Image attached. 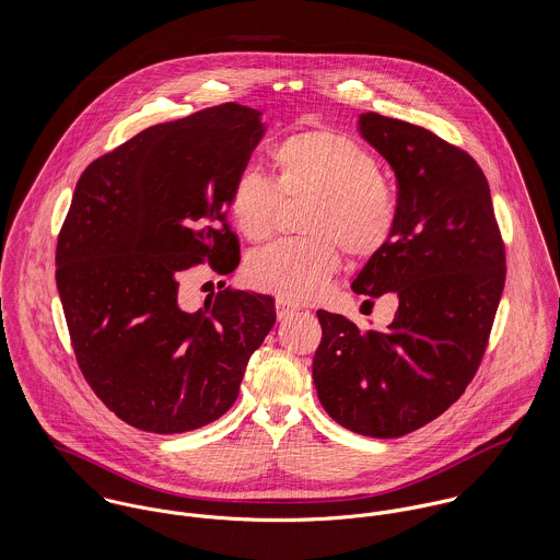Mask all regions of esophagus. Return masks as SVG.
<instances>
[{"mask_svg": "<svg viewBox=\"0 0 560 560\" xmlns=\"http://www.w3.org/2000/svg\"><path fill=\"white\" fill-rule=\"evenodd\" d=\"M298 311H300L298 304H291V302H287V300H282V298L276 302V313H278V319L280 320L293 317Z\"/></svg>", "mask_w": 560, "mask_h": 560, "instance_id": "1", "label": "esophagus"}]
</instances>
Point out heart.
I'll use <instances>...</instances> for the list:
<instances>
[{
  "mask_svg": "<svg viewBox=\"0 0 560 560\" xmlns=\"http://www.w3.org/2000/svg\"><path fill=\"white\" fill-rule=\"evenodd\" d=\"M276 178L243 167L229 194V213L245 240H267L284 198H306L311 237L269 243L247 258L249 280L284 300L308 302L340 267V245L355 258L375 256L397 226V196L377 158L334 129L295 131L271 149Z\"/></svg>",
  "mask_w": 560,
  "mask_h": 560,
  "instance_id": "obj_1",
  "label": "heart"
}]
</instances>
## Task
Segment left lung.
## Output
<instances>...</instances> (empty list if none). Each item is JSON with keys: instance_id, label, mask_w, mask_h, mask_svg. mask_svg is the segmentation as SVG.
<instances>
[{"instance_id": "obj_1", "label": "left lung", "mask_w": 560, "mask_h": 560, "mask_svg": "<svg viewBox=\"0 0 560 560\" xmlns=\"http://www.w3.org/2000/svg\"><path fill=\"white\" fill-rule=\"evenodd\" d=\"M358 131L395 170L399 215L351 289L395 293L399 308L386 329L317 311L313 380L338 424L399 438L446 411L475 377L504 289V245L487 178L468 153L373 112L360 114Z\"/></svg>"}]
</instances>
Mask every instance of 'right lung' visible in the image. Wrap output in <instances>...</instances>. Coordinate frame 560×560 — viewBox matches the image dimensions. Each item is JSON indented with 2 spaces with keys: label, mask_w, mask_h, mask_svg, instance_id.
Instances as JSON below:
<instances>
[{
  "label": "right lung",
  "mask_w": 560,
  "mask_h": 560,
  "mask_svg": "<svg viewBox=\"0 0 560 560\" xmlns=\"http://www.w3.org/2000/svg\"><path fill=\"white\" fill-rule=\"evenodd\" d=\"M260 112L226 103L153 125L92 161L58 237L56 282L81 373L120 420L185 433L224 416L276 323L254 291L180 308V273L240 265L226 224L235 176L262 140Z\"/></svg>",
  "instance_id": "add662e5"
}]
</instances>
